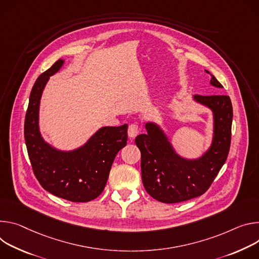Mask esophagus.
<instances>
[{
    "label": "esophagus",
    "instance_id": "esophagus-1",
    "mask_svg": "<svg viewBox=\"0 0 259 259\" xmlns=\"http://www.w3.org/2000/svg\"><path fill=\"white\" fill-rule=\"evenodd\" d=\"M140 133V126L138 123H132L128 125L127 134L130 138H135Z\"/></svg>",
    "mask_w": 259,
    "mask_h": 259
}]
</instances>
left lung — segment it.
Returning <instances> with one entry per match:
<instances>
[{"mask_svg": "<svg viewBox=\"0 0 259 259\" xmlns=\"http://www.w3.org/2000/svg\"><path fill=\"white\" fill-rule=\"evenodd\" d=\"M211 84L215 88H223L214 76ZM194 99L211 108L214 113L212 146L199 159L188 160L178 156L154 123H147V134H141L135 140L141 151L143 184L146 191L161 203L185 202L204 194L218 175L229 152L233 123L231 99L223 95H196Z\"/></svg>", "mask_w": 259, "mask_h": 259, "instance_id": "8db88e82", "label": "left lung"}]
</instances>
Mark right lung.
<instances>
[{
  "instance_id": "obj_1",
  "label": "right lung",
  "mask_w": 259,
  "mask_h": 259,
  "mask_svg": "<svg viewBox=\"0 0 259 259\" xmlns=\"http://www.w3.org/2000/svg\"><path fill=\"white\" fill-rule=\"evenodd\" d=\"M59 60L36 80L24 119V140L33 171L41 186L55 196L76 203L97 198L104 190L112 163L126 145L127 124L106 126L86 144L71 152L57 151L41 138L38 116L42 92L63 66Z\"/></svg>"
}]
</instances>
